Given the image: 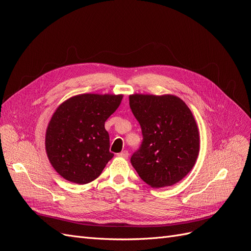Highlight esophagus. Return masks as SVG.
Wrapping results in <instances>:
<instances>
[{
  "mask_svg": "<svg viewBox=\"0 0 251 251\" xmlns=\"http://www.w3.org/2000/svg\"><path fill=\"white\" fill-rule=\"evenodd\" d=\"M128 155H129L128 151H121V152H119V153H118V156L123 157V159H127Z\"/></svg>",
  "mask_w": 251,
  "mask_h": 251,
  "instance_id": "esophagus-1",
  "label": "esophagus"
}]
</instances>
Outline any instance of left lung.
Segmentation results:
<instances>
[{
	"mask_svg": "<svg viewBox=\"0 0 251 251\" xmlns=\"http://www.w3.org/2000/svg\"><path fill=\"white\" fill-rule=\"evenodd\" d=\"M129 104L142 133L130 159L139 177L153 188L179 182L193 168L200 151L191 111L174 96L133 95Z\"/></svg>",
	"mask_w": 251,
	"mask_h": 251,
	"instance_id": "left-lung-1",
	"label": "left lung"
}]
</instances>
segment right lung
Listing matches in <instances>:
<instances>
[{
	"label": "right lung",
	"mask_w": 251,
	"mask_h": 251,
	"mask_svg": "<svg viewBox=\"0 0 251 251\" xmlns=\"http://www.w3.org/2000/svg\"><path fill=\"white\" fill-rule=\"evenodd\" d=\"M122 96H76L52 115L46 134L48 157L66 180L86 184L97 179L114 156L104 122L117 110Z\"/></svg>",
	"instance_id": "obj_1"
}]
</instances>
